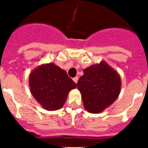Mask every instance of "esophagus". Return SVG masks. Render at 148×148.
<instances>
[{
	"instance_id": "esophagus-1",
	"label": "esophagus",
	"mask_w": 148,
	"mask_h": 148,
	"mask_svg": "<svg viewBox=\"0 0 148 148\" xmlns=\"http://www.w3.org/2000/svg\"><path fill=\"white\" fill-rule=\"evenodd\" d=\"M73 81H74L76 84L77 83V81H78V77H74V78H73Z\"/></svg>"
}]
</instances>
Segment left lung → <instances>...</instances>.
I'll return each mask as SVG.
<instances>
[{
	"label": "left lung",
	"instance_id": "left-lung-1",
	"mask_svg": "<svg viewBox=\"0 0 148 148\" xmlns=\"http://www.w3.org/2000/svg\"><path fill=\"white\" fill-rule=\"evenodd\" d=\"M121 88L119 74L104 60L85 68L77 81L84 107L91 114L102 112L112 104Z\"/></svg>",
	"mask_w": 148,
	"mask_h": 148
}]
</instances>
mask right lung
Masks as SVG:
<instances>
[{
	"mask_svg": "<svg viewBox=\"0 0 148 148\" xmlns=\"http://www.w3.org/2000/svg\"><path fill=\"white\" fill-rule=\"evenodd\" d=\"M29 86L33 97L47 110L60 109L68 93L77 88L67 72L53 63L43 64L34 69L29 75Z\"/></svg>",
	"mask_w": 148,
	"mask_h": 148,
	"instance_id": "add662e5",
	"label": "right lung"
}]
</instances>
